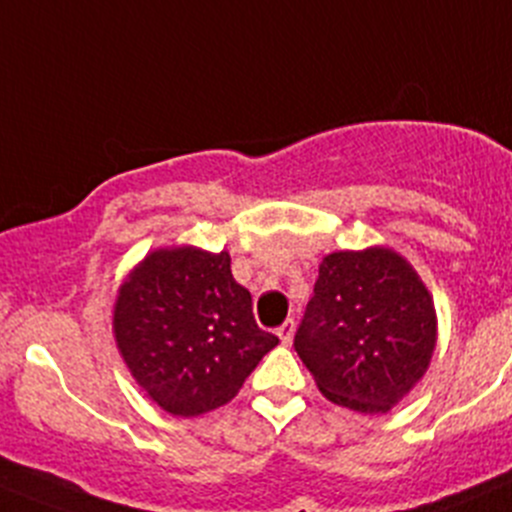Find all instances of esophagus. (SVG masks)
Returning <instances> with one entry per match:
<instances>
[{
	"label": "esophagus",
	"mask_w": 512,
	"mask_h": 512,
	"mask_svg": "<svg viewBox=\"0 0 512 512\" xmlns=\"http://www.w3.org/2000/svg\"><path fill=\"white\" fill-rule=\"evenodd\" d=\"M294 329H296V324H294V319H286L284 324L279 326V329H276V334H279V339L284 344H289L291 342V337H294Z\"/></svg>",
	"instance_id": "1"
}]
</instances>
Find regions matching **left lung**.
Segmentation results:
<instances>
[{
    "label": "left lung",
    "instance_id": "obj_1",
    "mask_svg": "<svg viewBox=\"0 0 512 512\" xmlns=\"http://www.w3.org/2000/svg\"><path fill=\"white\" fill-rule=\"evenodd\" d=\"M435 306L420 276L389 248L329 253L294 349L334 405L382 415L427 372Z\"/></svg>",
    "mask_w": 512,
    "mask_h": 512
}]
</instances>
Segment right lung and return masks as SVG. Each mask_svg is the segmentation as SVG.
<instances>
[{
  "instance_id": "add662e5",
  "label": "right lung",
  "mask_w": 512,
  "mask_h": 512,
  "mask_svg": "<svg viewBox=\"0 0 512 512\" xmlns=\"http://www.w3.org/2000/svg\"><path fill=\"white\" fill-rule=\"evenodd\" d=\"M115 339L140 387L178 417L226 405L279 344L253 319L231 256L198 248L153 251L120 286Z\"/></svg>"
}]
</instances>
